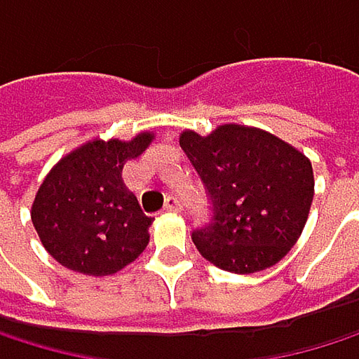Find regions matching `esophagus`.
<instances>
[{
  "label": "esophagus",
  "instance_id": "obj_1",
  "mask_svg": "<svg viewBox=\"0 0 359 359\" xmlns=\"http://www.w3.org/2000/svg\"><path fill=\"white\" fill-rule=\"evenodd\" d=\"M163 210H165V212H181V210H183V204H181V200H178L176 196H168Z\"/></svg>",
  "mask_w": 359,
  "mask_h": 359
}]
</instances>
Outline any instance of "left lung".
Segmentation results:
<instances>
[{
  "instance_id": "obj_1",
  "label": "left lung",
  "mask_w": 359,
  "mask_h": 359,
  "mask_svg": "<svg viewBox=\"0 0 359 359\" xmlns=\"http://www.w3.org/2000/svg\"><path fill=\"white\" fill-rule=\"evenodd\" d=\"M210 200V221L191 232L215 266L249 274L280 262L296 245L313 202L311 161L276 136L221 125L210 136L181 134Z\"/></svg>"
}]
</instances>
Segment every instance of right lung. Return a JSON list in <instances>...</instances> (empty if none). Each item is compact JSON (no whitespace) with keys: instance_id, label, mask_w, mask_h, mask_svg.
I'll use <instances>...</instances> for the list:
<instances>
[{"instance_id":"add662e5","label":"right lung","mask_w":359,"mask_h":359,"mask_svg":"<svg viewBox=\"0 0 359 359\" xmlns=\"http://www.w3.org/2000/svg\"><path fill=\"white\" fill-rule=\"evenodd\" d=\"M153 134L132 142L95 140L63 157L40 185L32 221L44 249L65 268L89 276L114 274L149 245L153 223L123 183V165Z\"/></svg>"}]
</instances>
